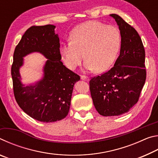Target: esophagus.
<instances>
[{"label": "esophagus", "mask_w": 158, "mask_h": 158, "mask_svg": "<svg viewBox=\"0 0 158 158\" xmlns=\"http://www.w3.org/2000/svg\"><path fill=\"white\" fill-rule=\"evenodd\" d=\"M81 79L82 80H84V81H89V77H86V76H85V75H81Z\"/></svg>", "instance_id": "obj_1"}]
</instances>
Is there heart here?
Here are the masks:
<instances>
[{
  "mask_svg": "<svg viewBox=\"0 0 158 158\" xmlns=\"http://www.w3.org/2000/svg\"><path fill=\"white\" fill-rule=\"evenodd\" d=\"M121 44V35L117 28L90 21L73 29L70 40L62 44L60 53L64 64L69 69H75L85 57L87 70L96 69L101 73L113 65Z\"/></svg>",
  "mask_w": 158,
  "mask_h": 158,
  "instance_id": "obj_1",
  "label": "heart"
}]
</instances>
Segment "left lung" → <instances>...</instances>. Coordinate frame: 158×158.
Wrapping results in <instances>:
<instances>
[{
	"label": "left lung",
	"instance_id": "8db88e82",
	"mask_svg": "<svg viewBox=\"0 0 158 158\" xmlns=\"http://www.w3.org/2000/svg\"><path fill=\"white\" fill-rule=\"evenodd\" d=\"M121 35V51L114 67L90 81L96 110L103 116H115L130 111L137 102L145 84V50L137 31L116 14Z\"/></svg>",
	"mask_w": 158,
	"mask_h": 158
}]
</instances>
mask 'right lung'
<instances>
[{"instance_id":"obj_1","label":"right lung","mask_w":158,"mask_h":158,"mask_svg":"<svg viewBox=\"0 0 158 158\" xmlns=\"http://www.w3.org/2000/svg\"><path fill=\"white\" fill-rule=\"evenodd\" d=\"M55 26H31L16 47L11 74L15 100L20 108L37 121L52 123L67 116L70 107L73 87L80 77L61 62L60 40ZM33 52L48 59L44 77L35 84L25 86L20 81L19 69L23 58Z\"/></svg>"}]
</instances>
